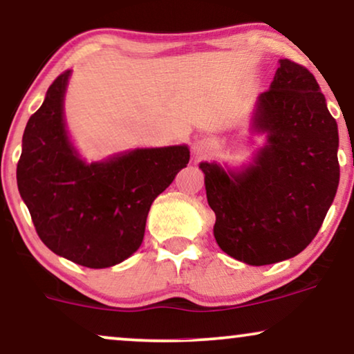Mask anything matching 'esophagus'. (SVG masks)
I'll list each match as a JSON object with an SVG mask.
<instances>
[{
  "instance_id": "esophagus-1",
  "label": "esophagus",
  "mask_w": 354,
  "mask_h": 354,
  "mask_svg": "<svg viewBox=\"0 0 354 354\" xmlns=\"http://www.w3.org/2000/svg\"><path fill=\"white\" fill-rule=\"evenodd\" d=\"M207 149H209V147H206V143H198L196 147H195V151H196V154H206L207 153Z\"/></svg>"
}]
</instances>
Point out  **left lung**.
<instances>
[{"mask_svg": "<svg viewBox=\"0 0 354 354\" xmlns=\"http://www.w3.org/2000/svg\"><path fill=\"white\" fill-rule=\"evenodd\" d=\"M250 132L263 147L241 167L200 162L221 250L250 266L301 253L321 229L340 182L338 127L306 67L280 59L258 96Z\"/></svg>", "mask_w": 354, "mask_h": 354, "instance_id": "8db88e82", "label": "left lung"}]
</instances>
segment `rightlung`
<instances>
[{
    "label": "right lung",
    "mask_w": 354,
    "mask_h": 354,
    "mask_svg": "<svg viewBox=\"0 0 354 354\" xmlns=\"http://www.w3.org/2000/svg\"><path fill=\"white\" fill-rule=\"evenodd\" d=\"M72 71L53 82L28 119L17 162V188L33 225L53 253L104 269L142 245L153 201L187 167V145L133 148L86 162L67 132L64 98Z\"/></svg>",
    "instance_id": "right-lung-1"
}]
</instances>
